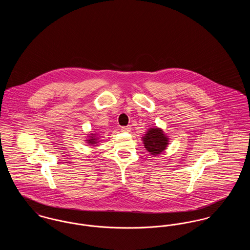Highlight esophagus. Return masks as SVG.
<instances>
[{"label":"esophagus","instance_id":"esophagus-1","mask_svg":"<svg viewBox=\"0 0 250 250\" xmlns=\"http://www.w3.org/2000/svg\"><path fill=\"white\" fill-rule=\"evenodd\" d=\"M122 131H124V132H130L131 127L129 125H127V126H122Z\"/></svg>","mask_w":250,"mask_h":250}]
</instances>
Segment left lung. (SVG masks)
Instances as JSON below:
<instances>
[{"label":"left lung","instance_id":"obj_1","mask_svg":"<svg viewBox=\"0 0 250 250\" xmlns=\"http://www.w3.org/2000/svg\"><path fill=\"white\" fill-rule=\"evenodd\" d=\"M143 140L146 150L154 155L161 154L168 143V138H167L163 131L157 127L150 128Z\"/></svg>","mask_w":250,"mask_h":250}]
</instances>
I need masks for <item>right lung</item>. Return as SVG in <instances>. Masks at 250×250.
Here are the masks:
<instances>
[{
    "label": "right lung",
    "mask_w": 250,
    "mask_h": 250,
    "mask_svg": "<svg viewBox=\"0 0 250 250\" xmlns=\"http://www.w3.org/2000/svg\"><path fill=\"white\" fill-rule=\"evenodd\" d=\"M92 136H90V139L87 141L89 144H93L95 145V143H97V139L95 138V134H91Z\"/></svg>",
    "instance_id": "add662e5"
}]
</instances>
